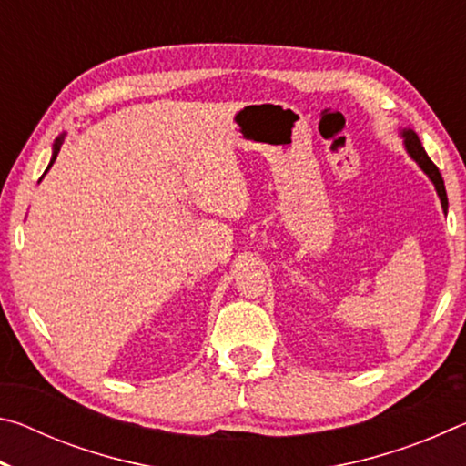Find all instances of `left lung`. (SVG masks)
Masks as SVG:
<instances>
[{
	"label": "left lung",
	"instance_id": "1",
	"mask_svg": "<svg viewBox=\"0 0 466 466\" xmlns=\"http://www.w3.org/2000/svg\"><path fill=\"white\" fill-rule=\"evenodd\" d=\"M403 137H405V147H407L409 156H411L413 160H415L417 164H420L425 175H428V177L431 178V183H433V187H436V191H438V195H440L441 208H444V211H448V197H446L444 178H441L438 167L430 160V156L425 154V149H423V146H421L420 137H417L411 129L403 131Z\"/></svg>",
	"mask_w": 466,
	"mask_h": 466
}]
</instances>
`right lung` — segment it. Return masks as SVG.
<instances>
[{
	"instance_id": "add662e5",
	"label": "right lung",
	"mask_w": 466,
	"mask_h": 466,
	"mask_svg": "<svg viewBox=\"0 0 466 466\" xmlns=\"http://www.w3.org/2000/svg\"><path fill=\"white\" fill-rule=\"evenodd\" d=\"M61 141H63V137H59L57 141H55V147H53V160H51V164H49V168L53 167V162H55V157H57V154H59V147H61ZM46 168V170H49Z\"/></svg>"
}]
</instances>
